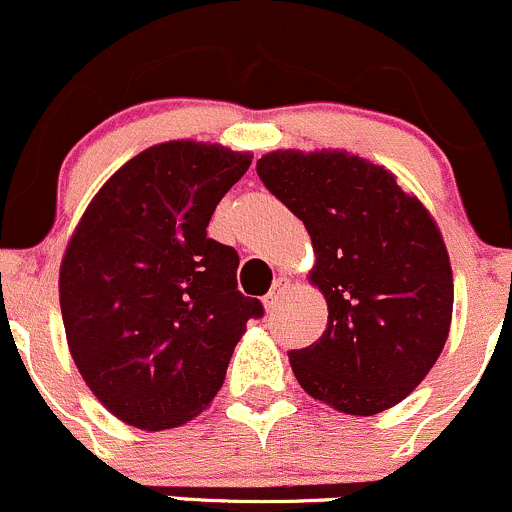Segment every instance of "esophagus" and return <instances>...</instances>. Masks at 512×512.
Here are the masks:
<instances>
[{"label":"esophagus","instance_id":"34e87169","mask_svg":"<svg viewBox=\"0 0 512 512\" xmlns=\"http://www.w3.org/2000/svg\"><path fill=\"white\" fill-rule=\"evenodd\" d=\"M289 284H292V282H289L287 277H279L277 282H274L272 292L265 297V306H267V309H277V306L282 304V299H284V294H287Z\"/></svg>","mask_w":512,"mask_h":512}]
</instances>
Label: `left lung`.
<instances>
[{"label":"left lung","instance_id":"1","mask_svg":"<svg viewBox=\"0 0 512 512\" xmlns=\"http://www.w3.org/2000/svg\"><path fill=\"white\" fill-rule=\"evenodd\" d=\"M257 174L309 230L328 324L289 353L306 395L370 417L427 378L449 338L454 274L434 215L385 166L346 149H274Z\"/></svg>","mask_w":512,"mask_h":512}]
</instances>
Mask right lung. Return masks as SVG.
<instances>
[{
	"label": "right lung",
	"instance_id": "obj_1",
	"mask_svg": "<svg viewBox=\"0 0 512 512\" xmlns=\"http://www.w3.org/2000/svg\"><path fill=\"white\" fill-rule=\"evenodd\" d=\"M250 152L171 139L122 164L80 215L58 272L68 351L107 412L144 432L198 417L225 380L257 299L240 257L208 238Z\"/></svg>",
	"mask_w": 512,
	"mask_h": 512
}]
</instances>
